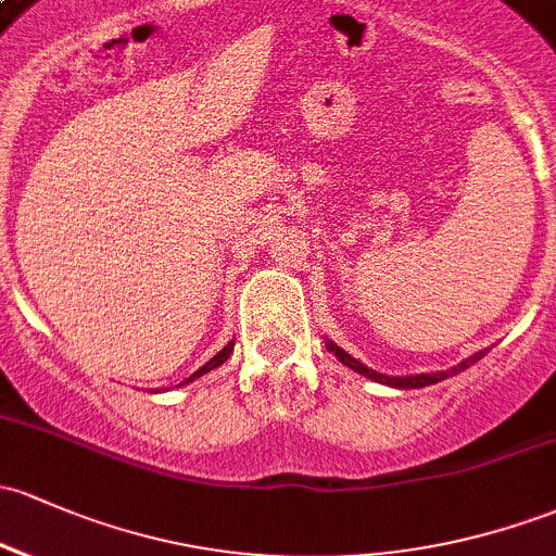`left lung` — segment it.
<instances>
[{
	"label": "left lung",
	"mask_w": 556,
	"mask_h": 556,
	"mask_svg": "<svg viewBox=\"0 0 556 556\" xmlns=\"http://www.w3.org/2000/svg\"><path fill=\"white\" fill-rule=\"evenodd\" d=\"M326 348L331 350L333 355H337L339 361L344 363V366H350L352 371H357V374L368 376V379H374V381H381V384H390V387H410V390H416V387L438 384V381H443V379H447V376H453V374H462L464 368L475 366V363L480 361V357H485V355H488V350H480V352H477V355H471V357H467V361L458 363V366H453L451 371H440V374H421V376H384V374H376V371H371V368H368V366H363L361 361H355V357L348 355V352H344L342 348H337V344H333V342H328Z\"/></svg>",
	"instance_id": "left-lung-1"
}]
</instances>
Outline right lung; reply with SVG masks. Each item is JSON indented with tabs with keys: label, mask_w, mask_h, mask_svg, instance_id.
Wrapping results in <instances>:
<instances>
[{
	"label": "right lung",
	"mask_w": 556,
	"mask_h": 556,
	"mask_svg": "<svg viewBox=\"0 0 556 556\" xmlns=\"http://www.w3.org/2000/svg\"><path fill=\"white\" fill-rule=\"evenodd\" d=\"M232 344H236V342H230V344H228V348H223V350H219V352H217V355H214V357H212V361H208V363H204V366H201V368H199V371H195L193 376H188V379H185V384H188V381H193V379H199V376H204L206 371H212V368L223 366V363H225V361H228V357H230V352H232Z\"/></svg>",
	"instance_id": "add662e5"
}]
</instances>
